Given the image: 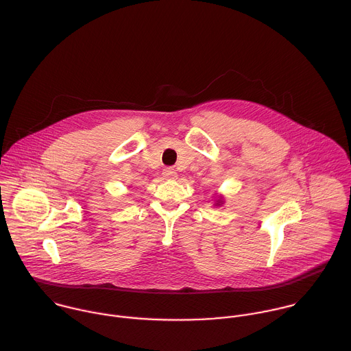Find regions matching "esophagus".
Listing matches in <instances>:
<instances>
[{
    "mask_svg": "<svg viewBox=\"0 0 351 351\" xmlns=\"http://www.w3.org/2000/svg\"><path fill=\"white\" fill-rule=\"evenodd\" d=\"M163 177L165 178H167V180H176L177 178V171L174 170V169H171V167H166V169H163Z\"/></svg>",
    "mask_w": 351,
    "mask_h": 351,
    "instance_id": "esophagus-1",
    "label": "esophagus"
}]
</instances>
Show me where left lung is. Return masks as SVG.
Instances as JSON below:
<instances>
[{"label": "left lung", "mask_w": 351, "mask_h": 351, "mask_svg": "<svg viewBox=\"0 0 351 351\" xmlns=\"http://www.w3.org/2000/svg\"><path fill=\"white\" fill-rule=\"evenodd\" d=\"M215 204H217V206H222V204H223V199H222V197H219V199L217 200V203H215Z\"/></svg>", "instance_id": "1"}]
</instances>
